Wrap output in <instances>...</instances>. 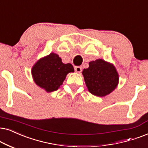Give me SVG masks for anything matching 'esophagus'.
Segmentation results:
<instances>
[{
    "label": "esophagus",
    "instance_id": "1",
    "mask_svg": "<svg viewBox=\"0 0 148 148\" xmlns=\"http://www.w3.org/2000/svg\"><path fill=\"white\" fill-rule=\"evenodd\" d=\"M82 70H83V68H82V67H80V66H78V67H76V68H75V71L77 73L81 72Z\"/></svg>",
    "mask_w": 148,
    "mask_h": 148
}]
</instances>
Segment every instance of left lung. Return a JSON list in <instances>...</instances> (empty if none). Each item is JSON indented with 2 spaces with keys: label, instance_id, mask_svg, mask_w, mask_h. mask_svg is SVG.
I'll return each instance as SVG.
<instances>
[{
  "label": "left lung",
  "instance_id": "left-lung-1",
  "mask_svg": "<svg viewBox=\"0 0 148 148\" xmlns=\"http://www.w3.org/2000/svg\"><path fill=\"white\" fill-rule=\"evenodd\" d=\"M82 74L88 91L96 96H107L118 85L119 74L115 65L102 59L90 61Z\"/></svg>",
  "mask_w": 148,
  "mask_h": 148
}]
</instances>
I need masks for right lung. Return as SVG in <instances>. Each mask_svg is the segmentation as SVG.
I'll return each instance as SVG.
<instances>
[{
  "label": "right lung",
  "mask_w": 148,
  "mask_h": 148,
  "mask_svg": "<svg viewBox=\"0 0 148 148\" xmlns=\"http://www.w3.org/2000/svg\"><path fill=\"white\" fill-rule=\"evenodd\" d=\"M74 72L72 64L63 63L57 54L51 52L35 63L31 74L35 84L49 93L57 91L62 85L67 74Z\"/></svg>",
  "instance_id": "1"
}]
</instances>
